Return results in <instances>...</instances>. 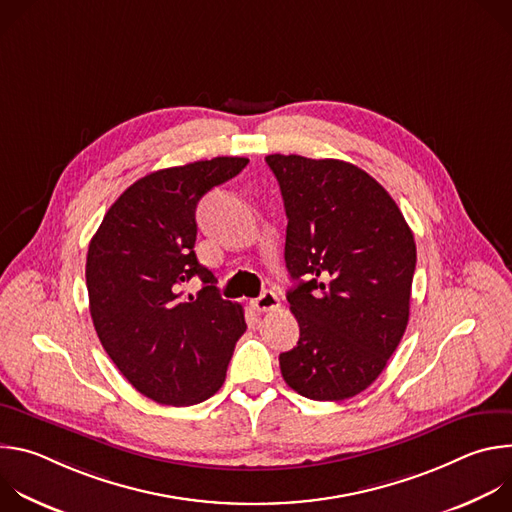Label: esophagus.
Wrapping results in <instances>:
<instances>
[{"mask_svg": "<svg viewBox=\"0 0 512 512\" xmlns=\"http://www.w3.org/2000/svg\"><path fill=\"white\" fill-rule=\"evenodd\" d=\"M251 306L257 312H269V310L279 308V298H277V294H273L271 289H265L259 298L251 300Z\"/></svg>", "mask_w": 512, "mask_h": 512, "instance_id": "1", "label": "esophagus"}]
</instances>
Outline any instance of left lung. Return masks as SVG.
Segmentation results:
<instances>
[{
  "mask_svg": "<svg viewBox=\"0 0 512 512\" xmlns=\"http://www.w3.org/2000/svg\"><path fill=\"white\" fill-rule=\"evenodd\" d=\"M287 214V291L300 340L279 354L283 381L314 401H342L377 381L399 346L415 241L389 192L342 160L271 154Z\"/></svg>",
  "mask_w": 512,
  "mask_h": 512,
  "instance_id": "8db88e82",
  "label": "left lung"
}]
</instances>
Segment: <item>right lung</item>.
Masks as SVG:
<instances>
[{
    "label": "right lung",
    "instance_id": "1",
    "mask_svg": "<svg viewBox=\"0 0 512 512\" xmlns=\"http://www.w3.org/2000/svg\"><path fill=\"white\" fill-rule=\"evenodd\" d=\"M247 158H212L152 172L107 210L87 253L89 310L97 336L121 375L145 397L186 407L223 387L243 306L223 300L198 263L196 206L235 178ZM200 276L196 297L181 287Z\"/></svg>",
    "mask_w": 512,
    "mask_h": 512
}]
</instances>
